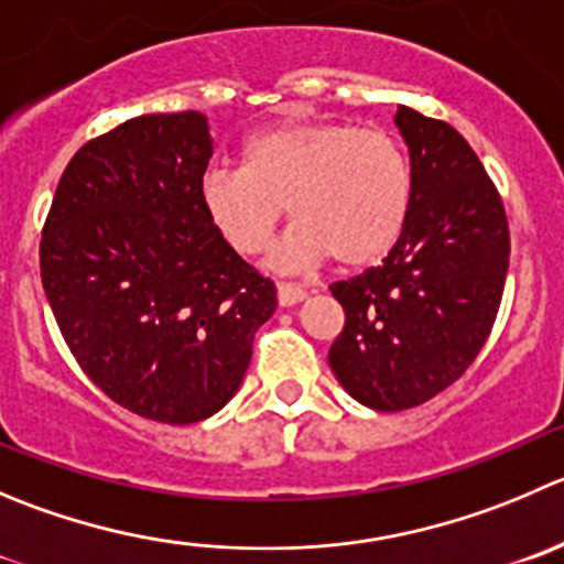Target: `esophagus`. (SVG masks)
I'll return each instance as SVG.
<instances>
[{"label": "esophagus", "instance_id": "34e87169", "mask_svg": "<svg viewBox=\"0 0 564 564\" xmlns=\"http://www.w3.org/2000/svg\"><path fill=\"white\" fill-rule=\"evenodd\" d=\"M308 297V292H305L303 286H297V283H286V281H281L278 283V303L281 305H297V303H303V300Z\"/></svg>", "mask_w": 564, "mask_h": 564}]
</instances>
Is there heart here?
I'll use <instances>...</instances> for the list:
<instances>
[{"label":"heart","mask_w":564,"mask_h":564,"mask_svg":"<svg viewBox=\"0 0 564 564\" xmlns=\"http://www.w3.org/2000/svg\"><path fill=\"white\" fill-rule=\"evenodd\" d=\"M413 178L391 134L344 120H292L245 143L242 167H212L200 200L237 253H261L281 223L294 226L272 248L275 270L303 272L333 256L341 267L382 259L402 234Z\"/></svg>","instance_id":"b5f03b06"}]
</instances>
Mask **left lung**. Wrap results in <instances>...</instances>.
Masks as SVG:
<instances>
[{"instance_id": "left-lung-1", "label": "left lung", "mask_w": 564, "mask_h": 564, "mask_svg": "<svg viewBox=\"0 0 564 564\" xmlns=\"http://www.w3.org/2000/svg\"><path fill=\"white\" fill-rule=\"evenodd\" d=\"M410 154L408 223L380 267L333 283L344 330L327 360L344 391L382 413L449 388L494 327L510 267L505 204L457 129L399 107Z\"/></svg>"}]
</instances>
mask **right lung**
Instances as JSON below:
<instances>
[{
	"mask_svg": "<svg viewBox=\"0 0 564 564\" xmlns=\"http://www.w3.org/2000/svg\"><path fill=\"white\" fill-rule=\"evenodd\" d=\"M206 115H140L82 145L41 237L65 344L112 402L162 424L215 415L242 386L275 283L212 226Z\"/></svg>",
	"mask_w": 564,
	"mask_h": 564,
	"instance_id": "add662e5",
	"label": "right lung"
}]
</instances>
